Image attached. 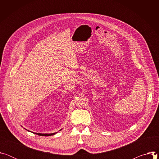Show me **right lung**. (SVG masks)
<instances>
[{
    "label": "right lung",
    "mask_w": 159,
    "mask_h": 159,
    "mask_svg": "<svg viewBox=\"0 0 159 159\" xmlns=\"http://www.w3.org/2000/svg\"><path fill=\"white\" fill-rule=\"evenodd\" d=\"M26 130H27L28 131H30V132H31V133H34V134H38V135H39V136H45V137H48V136H52V135H53V134H55L56 133H57L58 132H55V133H34V132H33V131H30V130H28V129H26V128H25ZM62 129H61L60 130H59V131H61Z\"/></svg>",
    "instance_id": "1"
}]
</instances>
